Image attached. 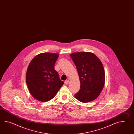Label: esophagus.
<instances>
[{"label": "esophagus", "mask_w": 134, "mask_h": 134, "mask_svg": "<svg viewBox=\"0 0 134 134\" xmlns=\"http://www.w3.org/2000/svg\"><path fill=\"white\" fill-rule=\"evenodd\" d=\"M69 80H66L65 81V84L66 85H68L69 84Z\"/></svg>", "instance_id": "1"}]
</instances>
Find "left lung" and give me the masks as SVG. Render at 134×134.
Returning <instances> with one entry per match:
<instances>
[{
  "mask_svg": "<svg viewBox=\"0 0 134 134\" xmlns=\"http://www.w3.org/2000/svg\"><path fill=\"white\" fill-rule=\"evenodd\" d=\"M75 64L80 81V88L75 98L83 103L98 97L105 82L104 68L101 60L91 52H75L70 55Z\"/></svg>",
  "mask_w": 134,
  "mask_h": 134,
  "instance_id": "8db88e82",
  "label": "left lung"
}]
</instances>
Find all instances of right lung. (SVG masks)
Wrapping results in <instances>:
<instances>
[{
  "instance_id": "add662e5",
  "label": "right lung",
  "mask_w": 134,
  "mask_h": 134,
  "mask_svg": "<svg viewBox=\"0 0 134 134\" xmlns=\"http://www.w3.org/2000/svg\"><path fill=\"white\" fill-rule=\"evenodd\" d=\"M59 56L57 53H41L29 64L26 73V85L30 94L38 101H49L64 84L54 69Z\"/></svg>"
}]
</instances>
